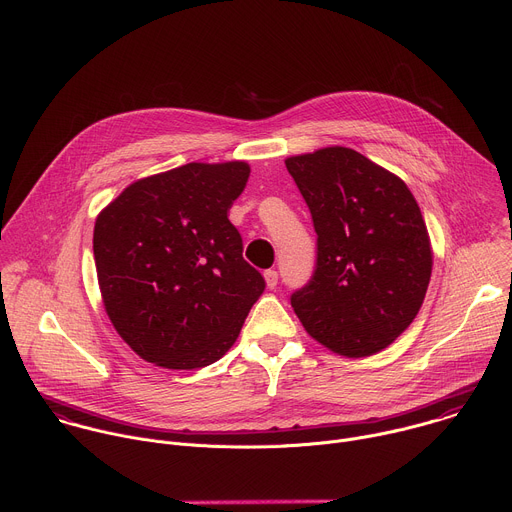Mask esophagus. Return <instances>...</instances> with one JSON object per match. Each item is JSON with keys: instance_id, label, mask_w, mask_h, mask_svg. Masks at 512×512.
Masks as SVG:
<instances>
[{"instance_id": "esophagus-1", "label": "esophagus", "mask_w": 512, "mask_h": 512, "mask_svg": "<svg viewBox=\"0 0 512 512\" xmlns=\"http://www.w3.org/2000/svg\"><path fill=\"white\" fill-rule=\"evenodd\" d=\"M264 280H266V286H268V288H276V284H278V272H276V270H266V272H264Z\"/></svg>"}]
</instances>
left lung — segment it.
I'll list each match as a JSON object with an SVG mask.
<instances>
[{
	"mask_svg": "<svg viewBox=\"0 0 512 512\" xmlns=\"http://www.w3.org/2000/svg\"><path fill=\"white\" fill-rule=\"evenodd\" d=\"M284 163L319 236L317 270L292 309L333 353L375 355L414 323L430 284L434 252L418 201L401 177L349 147Z\"/></svg>",
	"mask_w": 512,
	"mask_h": 512,
	"instance_id": "8db88e82",
	"label": "left lung"
}]
</instances>
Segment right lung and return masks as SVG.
Segmentation results:
<instances>
[{
  "mask_svg": "<svg viewBox=\"0 0 512 512\" xmlns=\"http://www.w3.org/2000/svg\"><path fill=\"white\" fill-rule=\"evenodd\" d=\"M248 175L246 161H193L133 181L96 216L102 304L141 359L199 369L236 343L264 290L228 220Z\"/></svg>",
  "mask_w": 512,
  "mask_h": 512,
  "instance_id": "1",
  "label": "right lung"
}]
</instances>
